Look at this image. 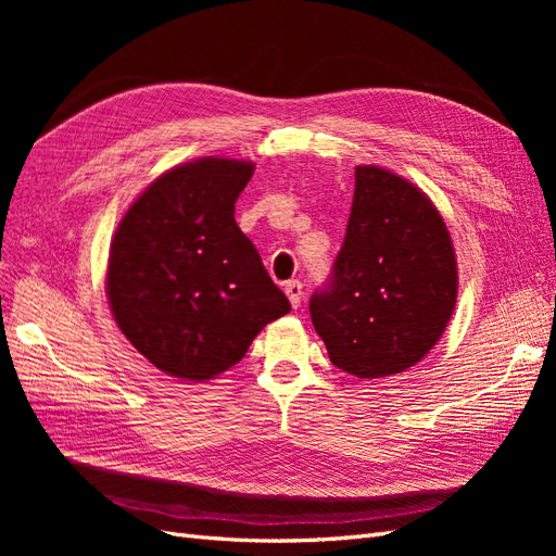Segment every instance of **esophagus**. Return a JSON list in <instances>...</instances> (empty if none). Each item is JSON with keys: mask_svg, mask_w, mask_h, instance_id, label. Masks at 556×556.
Instances as JSON below:
<instances>
[{"mask_svg": "<svg viewBox=\"0 0 556 556\" xmlns=\"http://www.w3.org/2000/svg\"><path fill=\"white\" fill-rule=\"evenodd\" d=\"M285 294H288L292 308H299L301 296H304V285H301L299 280H290L288 285H285Z\"/></svg>", "mask_w": 556, "mask_h": 556, "instance_id": "1", "label": "esophagus"}]
</instances>
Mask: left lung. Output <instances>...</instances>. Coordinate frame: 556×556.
<instances>
[{
    "label": "left lung",
    "instance_id": "8db88e82",
    "mask_svg": "<svg viewBox=\"0 0 556 556\" xmlns=\"http://www.w3.org/2000/svg\"><path fill=\"white\" fill-rule=\"evenodd\" d=\"M454 304L457 260L441 213L406 178L357 166L343 245L308 306L331 364L368 380L406 371Z\"/></svg>",
    "mask_w": 556,
    "mask_h": 556
}]
</instances>
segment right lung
Listing matches in <instances>:
<instances>
[{
    "label": "right lung",
    "mask_w": 556,
    "mask_h": 556,
    "mask_svg": "<svg viewBox=\"0 0 556 556\" xmlns=\"http://www.w3.org/2000/svg\"><path fill=\"white\" fill-rule=\"evenodd\" d=\"M252 172L255 164L225 157L174 166L117 225L106 271L113 317L174 378L220 376L292 308L233 220Z\"/></svg>",
    "instance_id": "obj_1"
}]
</instances>
